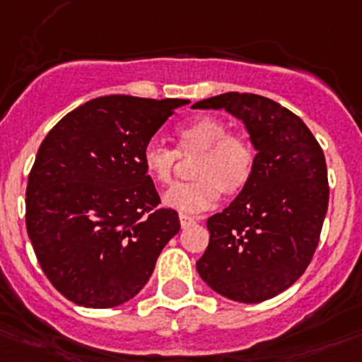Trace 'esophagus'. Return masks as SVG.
I'll use <instances>...</instances> for the list:
<instances>
[{"mask_svg":"<svg viewBox=\"0 0 362 362\" xmlns=\"http://www.w3.org/2000/svg\"><path fill=\"white\" fill-rule=\"evenodd\" d=\"M179 222H181V227H183V229H187V227L194 226L195 218L194 216H188V215H179Z\"/></svg>","mask_w":362,"mask_h":362,"instance_id":"1","label":"esophagus"}]
</instances>
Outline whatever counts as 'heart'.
<instances>
[{"mask_svg": "<svg viewBox=\"0 0 362 362\" xmlns=\"http://www.w3.org/2000/svg\"><path fill=\"white\" fill-rule=\"evenodd\" d=\"M177 149L172 151L153 140L142 153L146 174L158 185H168L179 156L197 154L192 167L194 181L175 185L163 195V204L185 215L211 208L220 194L235 197L247 188L254 174L256 151L249 139L229 133L218 117L202 115L175 132Z\"/></svg>", "mask_w": 362, "mask_h": 362, "instance_id": "heart-1", "label": "heart"}]
</instances>
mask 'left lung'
Returning <instances> with one entry per match:
<instances>
[{
    "instance_id": "left-lung-1",
    "label": "left lung",
    "mask_w": 362,
    "mask_h": 362,
    "mask_svg": "<svg viewBox=\"0 0 362 362\" xmlns=\"http://www.w3.org/2000/svg\"><path fill=\"white\" fill-rule=\"evenodd\" d=\"M192 108L242 120L257 153L245 190L206 222L197 272L230 300H268L304 274L318 245L329 206L323 151L300 117L263 95L227 92Z\"/></svg>"
}]
</instances>
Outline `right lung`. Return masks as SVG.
<instances>
[{
  "label": "right lung",
  "instance_id": "1",
  "mask_svg": "<svg viewBox=\"0 0 362 362\" xmlns=\"http://www.w3.org/2000/svg\"><path fill=\"white\" fill-rule=\"evenodd\" d=\"M187 99L105 95L78 106L40 144L26 229L40 268L71 302L106 309L135 297L179 233L142 153Z\"/></svg>",
  "mask_w": 362,
  "mask_h": 362
}]
</instances>
